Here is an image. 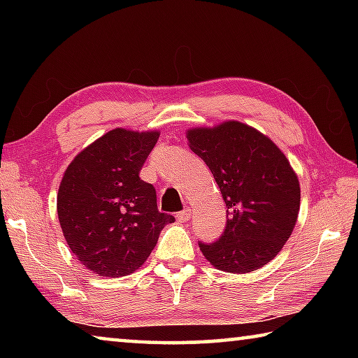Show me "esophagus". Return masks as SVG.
I'll return each mask as SVG.
<instances>
[{
	"label": "esophagus",
	"instance_id": "esophagus-1",
	"mask_svg": "<svg viewBox=\"0 0 358 358\" xmlns=\"http://www.w3.org/2000/svg\"><path fill=\"white\" fill-rule=\"evenodd\" d=\"M191 217V210L189 208H185L183 211H180V213H177V220L180 222H186L187 220Z\"/></svg>",
	"mask_w": 358,
	"mask_h": 358
}]
</instances>
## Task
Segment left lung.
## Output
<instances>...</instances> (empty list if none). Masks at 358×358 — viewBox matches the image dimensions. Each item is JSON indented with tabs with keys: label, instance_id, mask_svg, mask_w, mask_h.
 I'll return each mask as SVG.
<instances>
[{
	"label": "left lung",
	"instance_id": "left-lung-1",
	"mask_svg": "<svg viewBox=\"0 0 358 358\" xmlns=\"http://www.w3.org/2000/svg\"><path fill=\"white\" fill-rule=\"evenodd\" d=\"M191 150L213 173L226 202V226L213 243L199 241L211 265L250 273L286 243L300 210V185L282 151L238 121L187 131Z\"/></svg>",
	"mask_w": 358,
	"mask_h": 358
}]
</instances>
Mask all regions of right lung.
I'll list each match as a JSON object with an SVG mask.
<instances>
[{
    "label": "right lung",
    "instance_id": "right-lung-1",
    "mask_svg": "<svg viewBox=\"0 0 358 358\" xmlns=\"http://www.w3.org/2000/svg\"><path fill=\"white\" fill-rule=\"evenodd\" d=\"M157 132L117 128L78 153L58 189L59 226L71 251L99 276L136 271L155 250L162 227L156 189L141 180Z\"/></svg>",
    "mask_w": 358,
    "mask_h": 358
}]
</instances>
